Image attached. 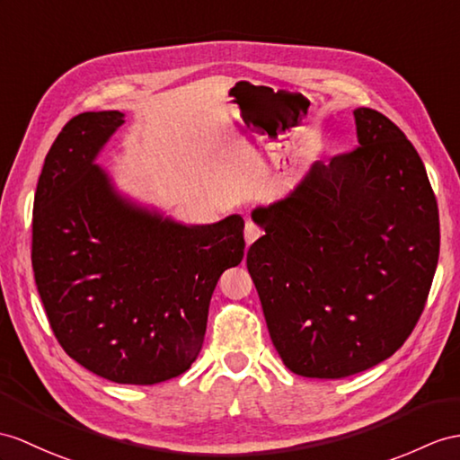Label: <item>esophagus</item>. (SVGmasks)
I'll return each mask as SVG.
<instances>
[{"label": "esophagus", "mask_w": 460, "mask_h": 460, "mask_svg": "<svg viewBox=\"0 0 460 460\" xmlns=\"http://www.w3.org/2000/svg\"><path fill=\"white\" fill-rule=\"evenodd\" d=\"M261 228L260 226H257V224H253L252 220H248V222H245V230H243V236H245V243H253L257 238H260L261 236Z\"/></svg>", "instance_id": "obj_1"}]
</instances>
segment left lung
Segmentation results:
<instances>
[{"instance_id":"1","label":"left lung","mask_w":460,"mask_h":460,"mask_svg":"<svg viewBox=\"0 0 460 460\" xmlns=\"http://www.w3.org/2000/svg\"><path fill=\"white\" fill-rule=\"evenodd\" d=\"M357 146L314 162L287 197L252 210L265 230L248 271L288 371L343 378L394 355L421 316L439 260L428 172L394 122L353 111Z\"/></svg>"}]
</instances>
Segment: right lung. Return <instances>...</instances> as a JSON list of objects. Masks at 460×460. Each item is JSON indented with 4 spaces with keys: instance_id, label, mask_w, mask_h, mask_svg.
Here are the masks:
<instances>
[{
    "instance_id": "obj_1",
    "label": "right lung",
    "mask_w": 460,
    "mask_h": 460,
    "mask_svg": "<svg viewBox=\"0 0 460 460\" xmlns=\"http://www.w3.org/2000/svg\"><path fill=\"white\" fill-rule=\"evenodd\" d=\"M120 111L68 120L44 158L32 271L56 340L119 385L183 375L203 347L220 275L243 257V218L183 224L120 193L97 155Z\"/></svg>"
}]
</instances>
